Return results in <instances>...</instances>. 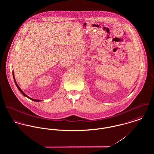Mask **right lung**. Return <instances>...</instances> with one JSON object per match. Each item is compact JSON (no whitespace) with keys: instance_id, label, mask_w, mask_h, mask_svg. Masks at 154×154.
<instances>
[{"instance_id":"right-lung-1","label":"right lung","mask_w":154,"mask_h":154,"mask_svg":"<svg viewBox=\"0 0 154 154\" xmlns=\"http://www.w3.org/2000/svg\"><path fill=\"white\" fill-rule=\"evenodd\" d=\"M12 74H13V76H14V82H15V85H16V86L17 87V88L18 89H19V91L22 93V94L25 96V97H27L28 98H29V99H30V100H32V101H37V102H40V101H42L40 100H35V99H32V98H30L29 97H28V95H26L23 91H22V89H21V88H20V87L18 85V84H17V82H16V81H15V76H14V71L12 72Z\"/></svg>"}]
</instances>
